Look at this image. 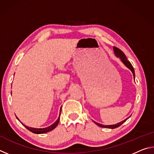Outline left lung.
Masks as SVG:
<instances>
[{"mask_svg":"<svg viewBox=\"0 0 154 154\" xmlns=\"http://www.w3.org/2000/svg\"><path fill=\"white\" fill-rule=\"evenodd\" d=\"M113 50H114V53H115V54H116V56L118 57V58H120L122 62L124 64L125 66L128 68V69L130 70V71H132V74H133L134 78L135 74H134V68H133V66H132V65L131 64V63H130V62L127 60L126 56H125V54H124V52L122 51V50H120V49H118V48H116V47H113ZM127 119H128V118L126 119H125V120H124V121H122L121 122H119V123L116 124H113V125H103V124H99V123H97V122H94V123L96 125H98V126H100V127L106 128L113 129V128H116L120 126L121 125L123 124L124 122H126L127 120Z\"/></svg>","mask_w":154,"mask_h":154,"instance_id":"obj_1","label":"left lung"}]
</instances>
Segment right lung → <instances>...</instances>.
I'll use <instances>...</instances> for the list:
<instances>
[{"instance_id": "1", "label": "right lung", "mask_w": 154, "mask_h": 154, "mask_svg": "<svg viewBox=\"0 0 154 154\" xmlns=\"http://www.w3.org/2000/svg\"><path fill=\"white\" fill-rule=\"evenodd\" d=\"M61 109H62V106H61V108H60V113H61ZM17 119H18V120H19V119H18L17 118ZM59 121H60V116H59L58 119H57V120L55 122H54L53 124L51 125V126H49V127L45 128H35L28 127V126H25V127L28 130H30V132H33V133H35V134H44V133H46V132H48L49 131H51V130H54V128H55L57 126H58V124L59 123ZM21 123H22V122H21ZM22 124H23V123H22Z\"/></svg>"}]
</instances>
